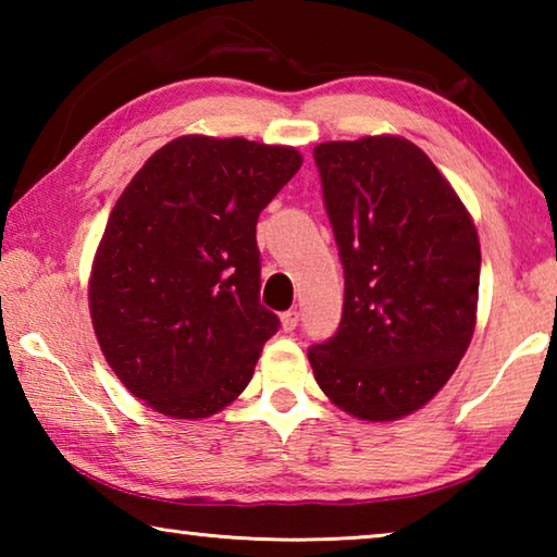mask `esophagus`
Returning <instances> with one entry per match:
<instances>
[{
    "mask_svg": "<svg viewBox=\"0 0 557 557\" xmlns=\"http://www.w3.org/2000/svg\"><path fill=\"white\" fill-rule=\"evenodd\" d=\"M280 322H282V329H285L287 334L295 332L297 324H299V312H297V309H289V312H285V314L280 317Z\"/></svg>",
    "mask_w": 557,
    "mask_h": 557,
    "instance_id": "34e87169",
    "label": "esophagus"
}]
</instances>
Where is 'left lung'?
I'll return each mask as SVG.
<instances>
[{"label": "left lung", "mask_w": 557, "mask_h": 557, "mask_svg": "<svg viewBox=\"0 0 557 557\" xmlns=\"http://www.w3.org/2000/svg\"><path fill=\"white\" fill-rule=\"evenodd\" d=\"M314 162L346 287L338 332L309 348V363L336 408L400 420L445 388L474 336L476 225L400 135L322 143Z\"/></svg>", "instance_id": "obj_1"}]
</instances>
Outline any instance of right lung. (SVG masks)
<instances>
[{"label": "right lung", "instance_id": "add662e5", "mask_svg": "<svg viewBox=\"0 0 557 557\" xmlns=\"http://www.w3.org/2000/svg\"><path fill=\"white\" fill-rule=\"evenodd\" d=\"M299 166L295 147L184 135L120 194L88 305L110 369L152 410L211 418L250 383L280 326L260 305L258 215Z\"/></svg>", "mask_w": 557, "mask_h": 557}]
</instances>
